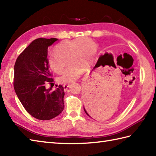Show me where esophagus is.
I'll return each instance as SVG.
<instances>
[{"instance_id":"esophagus-1","label":"esophagus","mask_w":156,"mask_h":156,"mask_svg":"<svg viewBox=\"0 0 156 156\" xmlns=\"http://www.w3.org/2000/svg\"><path fill=\"white\" fill-rule=\"evenodd\" d=\"M63 88H64V90H67V89H68V87H69V84H63Z\"/></svg>"}]
</instances>
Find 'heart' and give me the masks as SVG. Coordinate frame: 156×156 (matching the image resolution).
Returning <instances> with one entry per match:
<instances>
[{
    "instance_id": "1",
    "label": "heart",
    "mask_w": 156,
    "mask_h": 156,
    "mask_svg": "<svg viewBox=\"0 0 156 156\" xmlns=\"http://www.w3.org/2000/svg\"><path fill=\"white\" fill-rule=\"evenodd\" d=\"M56 53L48 54L47 63L57 74L62 73L68 62L69 68L58 78L62 84L71 83L80 77L84 66H90L97 55V44L88 37H79L66 40L55 47Z\"/></svg>"
}]
</instances>
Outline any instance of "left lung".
<instances>
[{
	"label": "left lung",
	"instance_id": "left-lung-1",
	"mask_svg": "<svg viewBox=\"0 0 156 156\" xmlns=\"http://www.w3.org/2000/svg\"><path fill=\"white\" fill-rule=\"evenodd\" d=\"M99 62V60H98ZM97 62V63H98ZM87 90V87L85 88V91ZM84 110L87 115L90 118H95L98 114V107H97L96 103L93 100L89 99L86 108H84Z\"/></svg>",
	"mask_w": 156,
	"mask_h": 156
}]
</instances>
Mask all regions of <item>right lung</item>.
I'll use <instances>...</instances> for the list:
<instances>
[{
  "instance_id": "right-lung-1",
  "label": "right lung",
  "mask_w": 156,
  "mask_h": 156,
  "mask_svg": "<svg viewBox=\"0 0 156 156\" xmlns=\"http://www.w3.org/2000/svg\"><path fill=\"white\" fill-rule=\"evenodd\" d=\"M57 39L40 38L32 41L15 62L13 87L18 99L26 112L41 120L57 116L64 108V88H46L53 84V74L47 63V49ZM54 85V84H53Z\"/></svg>"
}]
</instances>
